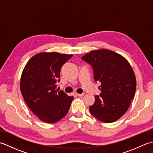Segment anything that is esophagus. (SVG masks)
I'll use <instances>...</instances> for the list:
<instances>
[{
  "instance_id": "esophagus-1",
  "label": "esophagus",
  "mask_w": 153,
  "mask_h": 153,
  "mask_svg": "<svg viewBox=\"0 0 153 153\" xmlns=\"http://www.w3.org/2000/svg\"><path fill=\"white\" fill-rule=\"evenodd\" d=\"M76 95L78 96V97H83L84 95V93H81V94H79V93H76Z\"/></svg>"
}]
</instances>
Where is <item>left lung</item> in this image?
I'll use <instances>...</instances> for the list:
<instances>
[{"instance_id":"8db88e82","label":"left lung","mask_w":153,"mask_h":153,"mask_svg":"<svg viewBox=\"0 0 153 153\" xmlns=\"http://www.w3.org/2000/svg\"><path fill=\"white\" fill-rule=\"evenodd\" d=\"M82 59L92 67L94 80L101 83V93L89 108L91 114L102 122L116 121L135 96L136 79L131 66L125 58L107 49L91 51Z\"/></svg>"}]
</instances>
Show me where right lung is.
Listing matches in <instances>:
<instances>
[{
	"mask_svg": "<svg viewBox=\"0 0 153 153\" xmlns=\"http://www.w3.org/2000/svg\"><path fill=\"white\" fill-rule=\"evenodd\" d=\"M72 54L41 53L25 65L20 89L25 102L35 116L47 123H55L66 115L73 96L56 90L62 66Z\"/></svg>",
	"mask_w": 153,
	"mask_h": 153,
	"instance_id": "right-lung-1",
	"label": "right lung"
}]
</instances>
